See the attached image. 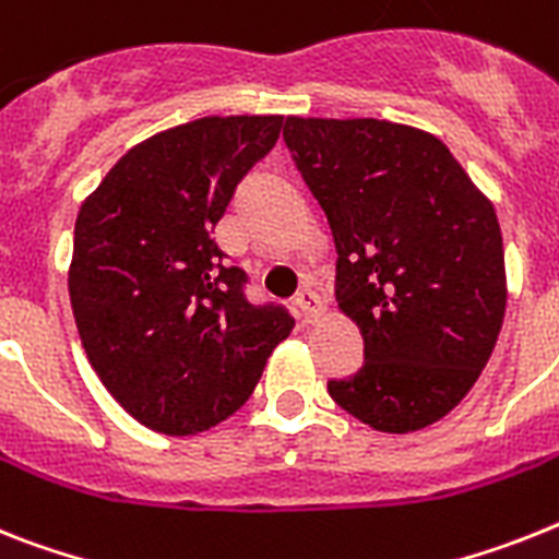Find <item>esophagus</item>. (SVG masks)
<instances>
[{
    "label": "esophagus",
    "instance_id": "1",
    "mask_svg": "<svg viewBox=\"0 0 559 559\" xmlns=\"http://www.w3.org/2000/svg\"><path fill=\"white\" fill-rule=\"evenodd\" d=\"M294 306L299 308V317H302L306 322H313L322 313L320 294H317L313 288H299L297 299H294Z\"/></svg>",
    "mask_w": 559,
    "mask_h": 559
}]
</instances>
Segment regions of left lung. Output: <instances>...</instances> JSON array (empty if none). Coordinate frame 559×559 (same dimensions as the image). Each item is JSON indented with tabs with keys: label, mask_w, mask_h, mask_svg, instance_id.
Masks as SVG:
<instances>
[{
	"label": "left lung",
	"mask_w": 559,
	"mask_h": 559,
	"mask_svg": "<svg viewBox=\"0 0 559 559\" xmlns=\"http://www.w3.org/2000/svg\"><path fill=\"white\" fill-rule=\"evenodd\" d=\"M283 140L336 246V302L366 362L329 380L389 435L426 428L486 368L506 317L495 205L437 136L385 119H285Z\"/></svg>",
	"instance_id": "left-lung-1"
}]
</instances>
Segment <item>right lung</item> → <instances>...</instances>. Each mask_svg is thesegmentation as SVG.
I'll return each mask as SVG.
<instances>
[{"instance_id":"obj_1","label":"right lung","mask_w":559,"mask_h":559,"mask_svg":"<svg viewBox=\"0 0 559 559\" xmlns=\"http://www.w3.org/2000/svg\"><path fill=\"white\" fill-rule=\"evenodd\" d=\"M283 117H205L133 145L82 202L68 271L82 348L110 396L170 437L207 431L253 394L294 329L251 306L211 239Z\"/></svg>"}]
</instances>
